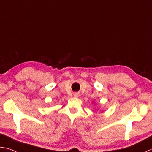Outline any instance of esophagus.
<instances>
[{"mask_svg":"<svg viewBox=\"0 0 152 152\" xmlns=\"http://www.w3.org/2000/svg\"><path fill=\"white\" fill-rule=\"evenodd\" d=\"M74 96H79V94L75 93V94H74Z\"/></svg>","mask_w":152,"mask_h":152,"instance_id":"esophagus-1","label":"esophagus"}]
</instances>
